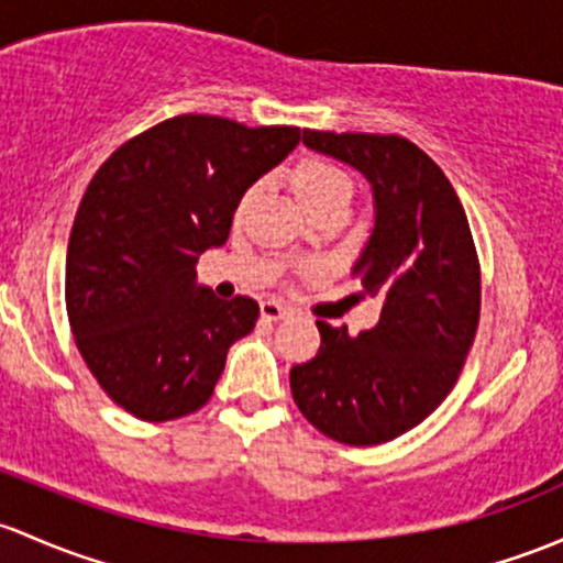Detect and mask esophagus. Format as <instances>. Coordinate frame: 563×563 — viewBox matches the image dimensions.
<instances>
[{
  "mask_svg": "<svg viewBox=\"0 0 563 563\" xmlns=\"http://www.w3.org/2000/svg\"><path fill=\"white\" fill-rule=\"evenodd\" d=\"M288 316H291V310H288L283 301H275V299L262 301V318H266V321H280V318H288Z\"/></svg>",
  "mask_w": 563,
  "mask_h": 563,
  "instance_id": "1",
  "label": "esophagus"
}]
</instances>
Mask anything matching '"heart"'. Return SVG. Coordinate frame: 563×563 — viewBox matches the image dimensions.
<instances>
[{
  "mask_svg": "<svg viewBox=\"0 0 563 563\" xmlns=\"http://www.w3.org/2000/svg\"><path fill=\"white\" fill-rule=\"evenodd\" d=\"M294 188H297L299 199L307 205V210H318V207L329 202H340L347 199L351 202V177L342 173L336 164L327 158H307L294 169Z\"/></svg>",
  "mask_w": 563,
  "mask_h": 563,
  "instance_id": "obj_1",
  "label": "heart"
}]
</instances>
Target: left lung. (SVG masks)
Segmentation results:
<instances>
[{"mask_svg":"<svg viewBox=\"0 0 563 563\" xmlns=\"http://www.w3.org/2000/svg\"><path fill=\"white\" fill-rule=\"evenodd\" d=\"M305 145L372 183L375 229L351 275L383 310L358 336L316 321L321 347L291 369V394L329 440L380 445L416 429L459 380L481 323L475 240L451 180L416 142L305 129Z\"/></svg>","mask_w":563,"mask_h":563,"instance_id":"1","label":"left lung"}]
</instances>
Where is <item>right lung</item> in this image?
I'll use <instances>...</instances> for the list:
<instances>
[{"label": "right lung", "instance_id": "1", "mask_svg": "<svg viewBox=\"0 0 563 563\" xmlns=\"http://www.w3.org/2000/svg\"><path fill=\"white\" fill-rule=\"evenodd\" d=\"M297 126L175 115L123 142L82 194L67 247L69 329L99 388L140 421L210 401L258 305L197 286L242 194L297 147Z\"/></svg>", "mask_w": 563, "mask_h": 563}]
</instances>
